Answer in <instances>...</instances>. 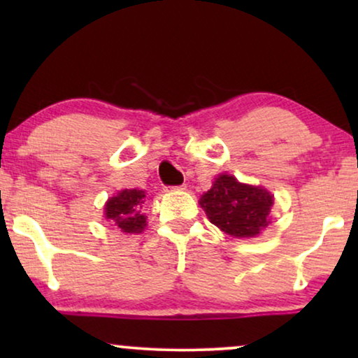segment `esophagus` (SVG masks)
<instances>
[{"label": "esophagus", "mask_w": 358, "mask_h": 358, "mask_svg": "<svg viewBox=\"0 0 358 358\" xmlns=\"http://www.w3.org/2000/svg\"><path fill=\"white\" fill-rule=\"evenodd\" d=\"M171 189H173V190H185V189H187V185H185V184H182V185H174V187H171Z\"/></svg>", "instance_id": "obj_1"}]
</instances>
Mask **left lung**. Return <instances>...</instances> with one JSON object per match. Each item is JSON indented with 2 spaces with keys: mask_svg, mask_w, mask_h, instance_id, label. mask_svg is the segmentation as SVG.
Here are the masks:
<instances>
[{
  "mask_svg": "<svg viewBox=\"0 0 358 358\" xmlns=\"http://www.w3.org/2000/svg\"><path fill=\"white\" fill-rule=\"evenodd\" d=\"M272 203V195L266 189L239 184L228 174L220 176L200 199L210 222L236 238L257 236L271 223Z\"/></svg>",
  "mask_w": 358,
  "mask_h": 358,
  "instance_id": "obj_1",
  "label": "left lung"
}]
</instances>
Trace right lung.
<instances>
[{
    "label": "right lung",
    "mask_w": 358,
    "mask_h": 358,
    "mask_svg": "<svg viewBox=\"0 0 358 358\" xmlns=\"http://www.w3.org/2000/svg\"><path fill=\"white\" fill-rule=\"evenodd\" d=\"M143 199V190H122L106 203V218L124 233H141L146 224V217L141 213Z\"/></svg>",
    "instance_id": "1"
}]
</instances>
